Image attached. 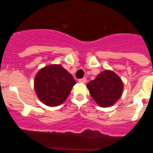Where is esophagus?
Listing matches in <instances>:
<instances>
[{
  "mask_svg": "<svg viewBox=\"0 0 153 153\" xmlns=\"http://www.w3.org/2000/svg\"><path fill=\"white\" fill-rule=\"evenodd\" d=\"M79 83H86V78H82V79H79Z\"/></svg>",
  "mask_w": 153,
  "mask_h": 153,
  "instance_id": "1",
  "label": "esophagus"
}]
</instances>
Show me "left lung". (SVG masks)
Instances as JSON below:
<instances>
[{
    "instance_id": "8db88e82",
    "label": "left lung",
    "mask_w": 153,
    "mask_h": 153,
    "mask_svg": "<svg viewBox=\"0 0 153 153\" xmlns=\"http://www.w3.org/2000/svg\"><path fill=\"white\" fill-rule=\"evenodd\" d=\"M86 86L94 101L101 107L113 106L123 91L122 79L111 70L102 71Z\"/></svg>"
}]
</instances>
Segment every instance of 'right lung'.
I'll use <instances>...</instances> for the list:
<instances>
[{
	"mask_svg": "<svg viewBox=\"0 0 153 153\" xmlns=\"http://www.w3.org/2000/svg\"><path fill=\"white\" fill-rule=\"evenodd\" d=\"M76 83L72 75L61 65L53 64L37 72L34 79V90L43 103L56 106L67 100Z\"/></svg>",
	"mask_w": 153,
	"mask_h": 153,
	"instance_id": "1",
	"label": "right lung"
}]
</instances>
